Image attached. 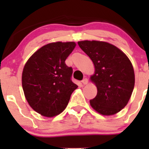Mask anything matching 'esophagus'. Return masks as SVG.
I'll return each mask as SVG.
<instances>
[{
    "mask_svg": "<svg viewBox=\"0 0 149 149\" xmlns=\"http://www.w3.org/2000/svg\"><path fill=\"white\" fill-rule=\"evenodd\" d=\"M81 83L83 85H86V84H88V79H83V80L81 81Z\"/></svg>",
    "mask_w": 149,
    "mask_h": 149,
    "instance_id": "34e87169",
    "label": "esophagus"
}]
</instances>
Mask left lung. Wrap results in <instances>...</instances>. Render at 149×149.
Returning <instances> with one entry per match:
<instances>
[{
	"label": "left lung",
	"instance_id": "8db88e82",
	"mask_svg": "<svg viewBox=\"0 0 149 149\" xmlns=\"http://www.w3.org/2000/svg\"><path fill=\"white\" fill-rule=\"evenodd\" d=\"M78 44L95 68L90 80L97 86V94L90 100V105L102 115L118 113L128 103L134 88L131 62L121 49L110 43L84 40Z\"/></svg>",
	"mask_w": 149,
	"mask_h": 149
}]
</instances>
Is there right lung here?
<instances>
[{
    "instance_id": "add662e5",
    "label": "right lung",
    "mask_w": 149,
    "mask_h": 149,
    "mask_svg": "<svg viewBox=\"0 0 149 149\" xmlns=\"http://www.w3.org/2000/svg\"><path fill=\"white\" fill-rule=\"evenodd\" d=\"M74 42H56L42 46L26 61L22 72V88L29 106L47 118L61 114L78 86L70 79L73 69L65 60Z\"/></svg>"
}]
</instances>
